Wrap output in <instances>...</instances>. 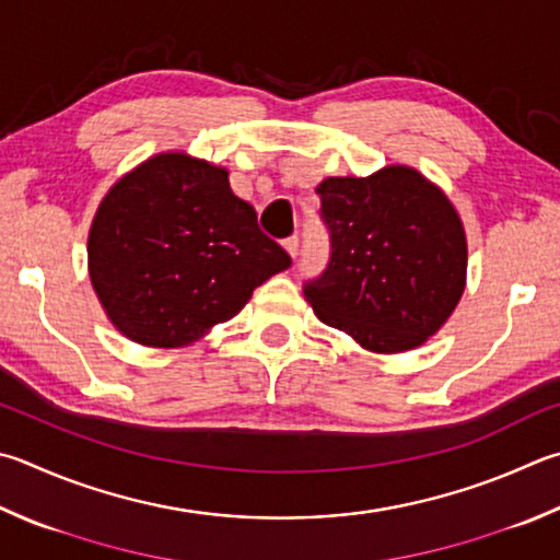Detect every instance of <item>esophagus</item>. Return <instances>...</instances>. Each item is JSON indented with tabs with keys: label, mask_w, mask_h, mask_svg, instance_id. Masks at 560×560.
<instances>
[{
	"label": "esophagus",
	"mask_w": 560,
	"mask_h": 560,
	"mask_svg": "<svg viewBox=\"0 0 560 560\" xmlns=\"http://www.w3.org/2000/svg\"><path fill=\"white\" fill-rule=\"evenodd\" d=\"M283 249L291 254V259H296L299 257V237L291 235V237L283 240Z\"/></svg>",
	"instance_id": "esophagus-1"
}]
</instances>
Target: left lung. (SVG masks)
<instances>
[{
  "mask_svg": "<svg viewBox=\"0 0 560 560\" xmlns=\"http://www.w3.org/2000/svg\"><path fill=\"white\" fill-rule=\"evenodd\" d=\"M315 192L330 232L328 267L303 283L315 315L372 352L419 348L465 291L467 242L451 200L409 166L325 178Z\"/></svg>",
  "mask_w": 560,
  "mask_h": 560,
  "instance_id": "obj_1",
  "label": "left lung"
}]
</instances>
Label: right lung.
<instances>
[{"label":"right lung","mask_w":560,"mask_h":560,"mask_svg":"<svg viewBox=\"0 0 560 560\" xmlns=\"http://www.w3.org/2000/svg\"><path fill=\"white\" fill-rule=\"evenodd\" d=\"M88 267L125 338L180 348L235 318L291 257L259 230L225 168L171 151L109 188L90 228Z\"/></svg>","instance_id":"1"}]
</instances>
